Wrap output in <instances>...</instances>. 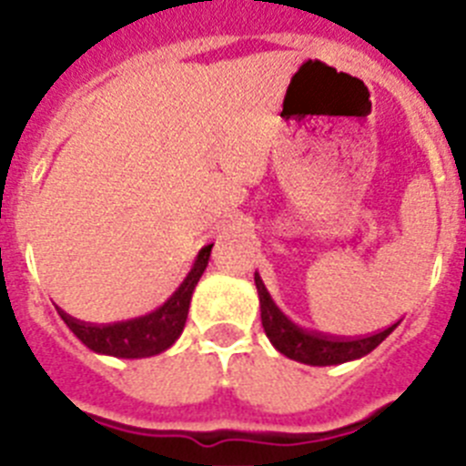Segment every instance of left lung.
Masks as SVG:
<instances>
[{
  "mask_svg": "<svg viewBox=\"0 0 466 466\" xmlns=\"http://www.w3.org/2000/svg\"><path fill=\"white\" fill-rule=\"evenodd\" d=\"M254 282H257L258 300H261L263 331H266L270 343L284 357L300 361V364L331 366L343 364V361L350 360H360V357L369 355L371 350H376L392 333V329L397 327V324H392V327L382 329V331H373L369 336H348V339L345 336L340 339V336H324V333L306 331V329L296 327L291 319H287L284 312L275 306L258 273L254 275Z\"/></svg>",
  "mask_w": 466,
  "mask_h": 466,
  "instance_id": "left-lung-1",
  "label": "left lung"
}]
</instances>
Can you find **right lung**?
<instances>
[{
	"instance_id": "right-lung-1",
	"label": "right lung",
	"mask_w": 466,
	"mask_h": 466,
	"mask_svg": "<svg viewBox=\"0 0 466 466\" xmlns=\"http://www.w3.org/2000/svg\"><path fill=\"white\" fill-rule=\"evenodd\" d=\"M209 254H212V245H208L203 252L198 254L191 273L187 275L182 287L158 310L149 312V315L114 324L81 322V319H76V317L67 315L63 310H60V317L72 329L74 336L86 348L95 350V352L123 357V360H139V357L158 355V352L170 348L179 339V333L184 331L188 306H191V294L196 289L200 275L208 268Z\"/></svg>"
}]
</instances>
